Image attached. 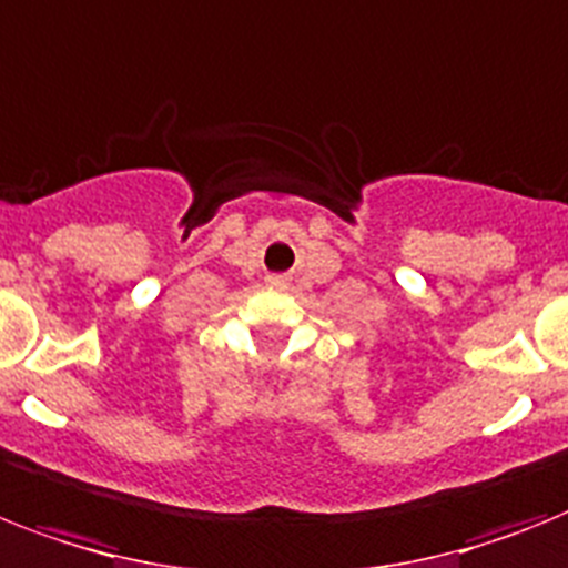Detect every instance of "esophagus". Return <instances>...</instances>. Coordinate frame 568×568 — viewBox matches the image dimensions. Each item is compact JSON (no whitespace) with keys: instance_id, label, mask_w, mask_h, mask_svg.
<instances>
[{"instance_id":"esophagus-1","label":"esophagus","mask_w":568,"mask_h":568,"mask_svg":"<svg viewBox=\"0 0 568 568\" xmlns=\"http://www.w3.org/2000/svg\"><path fill=\"white\" fill-rule=\"evenodd\" d=\"M265 283H268L271 288H283L285 276L283 274H271V276H265Z\"/></svg>"}]
</instances>
